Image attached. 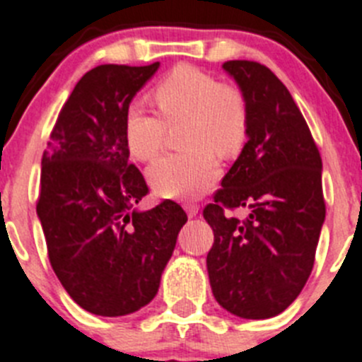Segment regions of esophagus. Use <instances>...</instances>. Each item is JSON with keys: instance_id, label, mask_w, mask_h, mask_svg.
I'll use <instances>...</instances> for the list:
<instances>
[{"instance_id": "1", "label": "esophagus", "mask_w": 362, "mask_h": 362, "mask_svg": "<svg viewBox=\"0 0 362 362\" xmlns=\"http://www.w3.org/2000/svg\"><path fill=\"white\" fill-rule=\"evenodd\" d=\"M185 211L188 214V217H195V215L199 214V206L194 203H187L185 204Z\"/></svg>"}]
</instances>
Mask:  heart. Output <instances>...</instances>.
I'll return each instance as SVG.
<instances>
[{"instance_id": "heart-1", "label": "heart", "mask_w": 362, "mask_h": 362, "mask_svg": "<svg viewBox=\"0 0 362 362\" xmlns=\"http://www.w3.org/2000/svg\"><path fill=\"white\" fill-rule=\"evenodd\" d=\"M159 118L132 104L125 112L124 136L129 154L148 161L161 151L167 129L185 125L179 136L187 152L159 158L147 177L156 194L192 199L206 194L218 179V158H231L247 136L250 112L244 93L221 84L211 73L194 66H177L152 91Z\"/></svg>"}]
</instances>
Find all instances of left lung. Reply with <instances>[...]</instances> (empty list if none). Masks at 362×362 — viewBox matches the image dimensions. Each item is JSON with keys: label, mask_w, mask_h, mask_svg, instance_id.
<instances>
[{"label": "left lung", "mask_w": 362, "mask_h": 362, "mask_svg": "<svg viewBox=\"0 0 362 362\" xmlns=\"http://www.w3.org/2000/svg\"><path fill=\"white\" fill-rule=\"evenodd\" d=\"M250 112L247 144L203 215L214 230L206 257L215 300L265 320L298 298L314 267L325 222L321 156L289 89L267 66L228 61ZM246 207L238 219L227 214Z\"/></svg>", "instance_id": "obj_1"}]
</instances>
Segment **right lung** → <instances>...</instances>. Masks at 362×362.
I'll return each instance as SVG.
<instances>
[{
	"instance_id": "1",
	"label": "right lung",
	"mask_w": 362,
	"mask_h": 362,
	"mask_svg": "<svg viewBox=\"0 0 362 362\" xmlns=\"http://www.w3.org/2000/svg\"><path fill=\"white\" fill-rule=\"evenodd\" d=\"M158 68L102 64L86 73L42 152L37 215L49 264L71 300L97 316L136 313L156 296L188 218L174 201L134 208L148 187L129 161L124 120Z\"/></svg>"
}]
</instances>
